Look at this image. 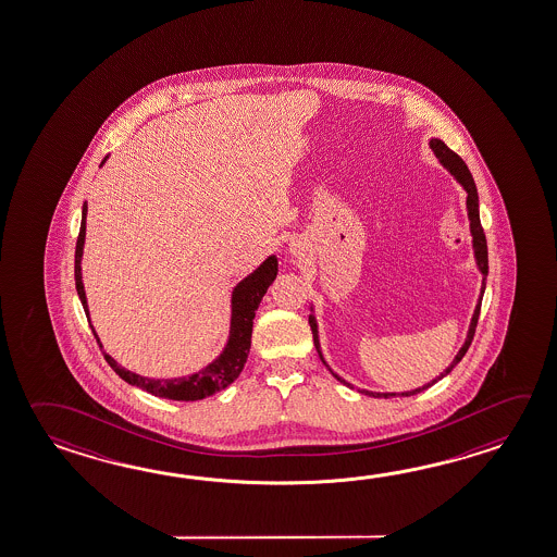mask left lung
<instances>
[{
	"instance_id": "1",
	"label": "left lung",
	"mask_w": 557,
	"mask_h": 557,
	"mask_svg": "<svg viewBox=\"0 0 557 557\" xmlns=\"http://www.w3.org/2000/svg\"><path fill=\"white\" fill-rule=\"evenodd\" d=\"M430 147L433 149V153H435V158L440 159L441 163L445 165V168L451 171L453 177L457 178L459 183H461L465 190H467V210H469V221H471V234H472V248H474V258H476V263H479V270L483 272V294L484 287H486V275H488V248H486V236H484L483 224H481V216H479V193H476V185H474V178H472L471 171L467 168V163L462 161L453 149L445 146L441 139H431ZM481 299H483V295H481ZM479 315H481V301L476 305V309H474V315H472L471 326H469V335H467V341H465V345H462L461 350H459V355L455 357L453 360L451 367L447 368L443 374H441L440 379L433 380L430 384H425V386H421L418 389H411V392H401V394H376V392H368V389H362V394H367V396H372V398H392V396H413V394H420L423 389L430 388L433 386L437 380L443 379L445 374H449L451 372V368L457 367L459 362H461V358L465 357V352L469 350L472 343V336H474V331H476V323H479ZM309 325H311V331H313V343H315L317 352H319V357L321 360L325 362V358L321 355V347H319V333H317V323L315 317H309ZM326 364V362H325ZM335 374V372H333ZM341 380L343 384H347L350 386L348 382H345L343 379Z\"/></svg>"
}]
</instances>
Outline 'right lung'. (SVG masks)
<instances>
[{
	"label": "right lung",
	"mask_w": 557,
	"mask_h": 557,
	"mask_svg": "<svg viewBox=\"0 0 557 557\" xmlns=\"http://www.w3.org/2000/svg\"><path fill=\"white\" fill-rule=\"evenodd\" d=\"M85 234L86 202L85 207H83V222H81V232H78L76 250H74V284H76V292H78V297H81V304L85 307V313L88 317L85 285H83V273H81V258H83ZM275 275H277V260H275V256H270L256 272L250 273L246 280H242L240 284L234 287L228 345L222 350L221 357L216 358L214 362H210L209 367L202 368L197 374L173 380L144 379V376L134 374V372H129L126 368L120 367L114 358L104 352L106 362L112 367V370L116 372L120 379L126 380L127 384L146 389V392L158 396V398L195 401V399L212 396L214 392L226 388L228 384H232L234 380L240 376L242 368L246 364V358H248V352H250L256 309H258L263 295L268 292V287L273 284ZM90 329H92V325H90ZM92 333H95L96 341L100 345V338L96 335L95 329H92Z\"/></svg>",
	"instance_id": "1"
}]
</instances>
